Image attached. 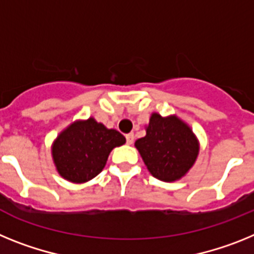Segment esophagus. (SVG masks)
<instances>
[{"label": "esophagus", "instance_id": "1", "mask_svg": "<svg viewBox=\"0 0 254 254\" xmlns=\"http://www.w3.org/2000/svg\"><path fill=\"white\" fill-rule=\"evenodd\" d=\"M125 138H127V144H133V142H134V134L133 133L127 134V135H125Z\"/></svg>", "mask_w": 254, "mask_h": 254}]
</instances>
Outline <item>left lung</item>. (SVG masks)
<instances>
[{
  "label": "left lung",
  "instance_id": "obj_1",
  "mask_svg": "<svg viewBox=\"0 0 254 254\" xmlns=\"http://www.w3.org/2000/svg\"><path fill=\"white\" fill-rule=\"evenodd\" d=\"M145 136L135 142L149 173L162 182L182 179L194 165L199 143L190 127L178 116L152 114Z\"/></svg>",
  "mask_w": 254,
  "mask_h": 254
}]
</instances>
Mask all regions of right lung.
<instances>
[{
	"instance_id": "1",
	"label": "right lung",
	"mask_w": 254,
	"mask_h": 254,
	"mask_svg": "<svg viewBox=\"0 0 254 254\" xmlns=\"http://www.w3.org/2000/svg\"><path fill=\"white\" fill-rule=\"evenodd\" d=\"M125 142L118 130L107 129L93 118L78 120L59 134L52 144V158L64 179L80 184L96 178L110 152Z\"/></svg>"
}]
</instances>
